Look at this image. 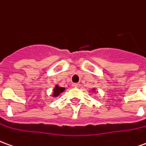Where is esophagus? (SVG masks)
I'll use <instances>...</instances> for the list:
<instances>
[{
    "label": "esophagus",
    "instance_id": "obj_1",
    "mask_svg": "<svg viewBox=\"0 0 146 146\" xmlns=\"http://www.w3.org/2000/svg\"><path fill=\"white\" fill-rule=\"evenodd\" d=\"M80 84L79 83H73V84H72V86H73V87H77V88H78V87H80Z\"/></svg>",
    "mask_w": 146,
    "mask_h": 146
}]
</instances>
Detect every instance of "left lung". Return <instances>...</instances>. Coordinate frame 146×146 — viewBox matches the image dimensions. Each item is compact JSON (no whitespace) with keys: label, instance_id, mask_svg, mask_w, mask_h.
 <instances>
[{"label":"left lung","instance_id":"obj_1","mask_svg":"<svg viewBox=\"0 0 146 146\" xmlns=\"http://www.w3.org/2000/svg\"><path fill=\"white\" fill-rule=\"evenodd\" d=\"M93 91H95V88H93Z\"/></svg>","mask_w":146,"mask_h":146}]
</instances>
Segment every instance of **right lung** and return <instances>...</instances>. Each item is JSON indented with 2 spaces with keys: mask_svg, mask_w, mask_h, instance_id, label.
Returning a JSON list of instances; mask_svg holds the SVG:
<instances>
[{
  "mask_svg": "<svg viewBox=\"0 0 146 146\" xmlns=\"http://www.w3.org/2000/svg\"><path fill=\"white\" fill-rule=\"evenodd\" d=\"M65 89H66L65 88H62V87H60V86H58V84H56L55 87H54V90H53V94H52V96H53L54 98L58 97V95H60V94H62V93L65 91Z\"/></svg>",
  "mask_w": 146,
  "mask_h": 146,
  "instance_id": "1",
  "label": "right lung"
}]
</instances>
